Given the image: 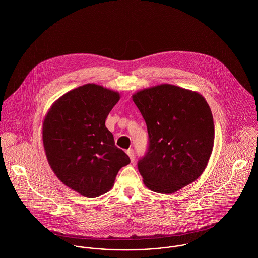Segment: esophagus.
<instances>
[{"label":"esophagus","mask_w":258,"mask_h":258,"mask_svg":"<svg viewBox=\"0 0 258 258\" xmlns=\"http://www.w3.org/2000/svg\"><path fill=\"white\" fill-rule=\"evenodd\" d=\"M126 153L128 154L129 158H130V160H131V162L134 163V161H135V153H134V150H133V149H128V150L126 151Z\"/></svg>","instance_id":"34e87169"}]
</instances>
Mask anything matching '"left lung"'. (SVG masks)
Wrapping results in <instances>:
<instances>
[{"mask_svg": "<svg viewBox=\"0 0 258 258\" xmlns=\"http://www.w3.org/2000/svg\"><path fill=\"white\" fill-rule=\"evenodd\" d=\"M147 126L148 148L138 170L148 187L173 194L204 172L215 139L211 108L194 91L162 84L133 95Z\"/></svg>", "mask_w": 258, "mask_h": 258, "instance_id": "1", "label": "left lung"}]
</instances>
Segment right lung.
Wrapping results in <instances>:
<instances>
[{
	"label": "right lung",
	"mask_w": 258,
	"mask_h": 258,
	"mask_svg": "<svg viewBox=\"0 0 258 258\" xmlns=\"http://www.w3.org/2000/svg\"><path fill=\"white\" fill-rule=\"evenodd\" d=\"M117 92L85 84L61 96L47 112L42 140L48 163L69 187L88 198L107 192L130 158L105 126Z\"/></svg>",
	"instance_id": "1"
}]
</instances>
